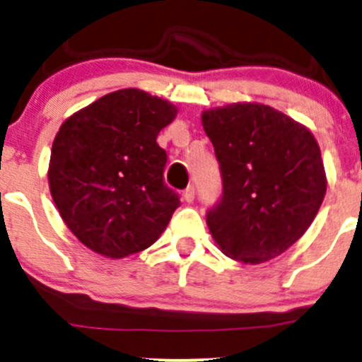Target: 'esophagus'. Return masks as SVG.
I'll list each match as a JSON object with an SVG mask.
<instances>
[{"mask_svg": "<svg viewBox=\"0 0 362 362\" xmlns=\"http://www.w3.org/2000/svg\"><path fill=\"white\" fill-rule=\"evenodd\" d=\"M182 198H184L185 203L194 202V187H192V185H189V187L184 191V194H182Z\"/></svg>", "mask_w": 362, "mask_h": 362, "instance_id": "esophagus-1", "label": "esophagus"}]
</instances>
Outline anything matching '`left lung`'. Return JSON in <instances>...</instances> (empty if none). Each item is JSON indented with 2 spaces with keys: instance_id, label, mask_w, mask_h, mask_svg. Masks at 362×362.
<instances>
[{
  "instance_id": "left-lung-1",
  "label": "left lung",
  "mask_w": 362,
  "mask_h": 362,
  "mask_svg": "<svg viewBox=\"0 0 362 362\" xmlns=\"http://www.w3.org/2000/svg\"><path fill=\"white\" fill-rule=\"evenodd\" d=\"M202 124L222 175V198L206 215L211 238L245 264L284 254L305 235L326 196L312 131L261 103L210 108Z\"/></svg>"
}]
</instances>
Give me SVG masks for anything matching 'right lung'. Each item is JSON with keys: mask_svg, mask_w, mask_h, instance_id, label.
I'll list each match as a JSON object with an SVG mask.
<instances>
[{"mask_svg": "<svg viewBox=\"0 0 362 362\" xmlns=\"http://www.w3.org/2000/svg\"><path fill=\"white\" fill-rule=\"evenodd\" d=\"M177 107L140 89H120L61 124L49 187L69 231L93 252L122 259L156 243L180 206L164 184L158 134Z\"/></svg>", "mask_w": 362, "mask_h": 362, "instance_id": "right-lung-1", "label": "right lung"}]
</instances>
